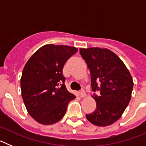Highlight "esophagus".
<instances>
[{
    "mask_svg": "<svg viewBox=\"0 0 146 146\" xmlns=\"http://www.w3.org/2000/svg\"><path fill=\"white\" fill-rule=\"evenodd\" d=\"M80 97L86 96V92H85L84 89H81L80 91Z\"/></svg>",
    "mask_w": 146,
    "mask_h": 146,
    "instance_id": "esophagus-1",
    "label": "esophagus"
}]
</instances>
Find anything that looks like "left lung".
<instances>
[{
	"instance_id": "8db88e82",
	"label": "left lung",
	"mask_w": 146,
	"mask_h": 146,
	"mask_svg": "<svg viewBox=\"0 0 146 146\" xmlns=\"http://www.w3.org/2000/svg\"><path fill=\"white\" fill-rule=\"evenodd\" d=\"M91 72V87L96 102L94 112L86 114L91 123L99 126L118 121L128 106L133 90V80L123 61L108 49H80Z\"/></svg>"
}]
</instances>
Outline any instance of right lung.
<instances>
[{
    "instance_id": "1",
    "label": "right lung",
    "mask_w": 146,
    "mask_h": 146,
    "mask_svg": "<svg viewBox=\"0 0 146 146\" xmlns=\"http://www.w3.org/2000/svg\"><path fill=\"white\" fill-rule=\"evenodd\" d=\"M77 52L66 45L47 44L38 49L25 64L20 86L22 97L30 115L39 123L53 124L75 99L65 86L64 64Z\"/></svg>"
}]
</instances>
